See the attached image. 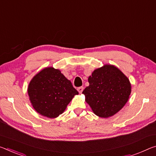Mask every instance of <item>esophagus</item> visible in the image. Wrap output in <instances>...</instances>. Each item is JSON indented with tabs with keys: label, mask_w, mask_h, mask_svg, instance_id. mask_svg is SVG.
<instances>
[{
	"label": "esophagus",
	"mask_w": 156,
	"mask_h": 156,
	"mask_svg": "<svg viewBox=\"0 0 156 156\" xmlns=\"http://www.w3.org/2000/svg\"><path fill=\"white\" fill-rule=\"evenodd\" d=\"M78 92L80 93V94H81L83 92V90H84V87H78Z\"/></svg>",
	"instance_id": "obj_1"
}]
</instances>
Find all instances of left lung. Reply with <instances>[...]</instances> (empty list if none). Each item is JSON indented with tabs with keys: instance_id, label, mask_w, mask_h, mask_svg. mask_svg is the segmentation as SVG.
Wrapping results in <instances>:
<instances>
[{
	"instance_id": "8db88e82",
	"label": "left lung",
	"mask_w": 156,
	"mask_h": 156,
	"mask_svg": "<svg viewBox=\"0 0 156 156\" xmlns=\"http://www.w3.org/2000/svg\"><path fill=\"white\" fill-rule=\"evenodd\" d=\"M90 85L83 94L96 115L108 118L126 105L131 93L129 79L117 66L105 65L95 69L88 78Z\"/></svg>"
}]
</instances>
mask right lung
<instances>
[{
	"label": "right lung",
	"instance_id": "obj_1",
	"mask_svg": "<svg viewBox=\"0 0 156 156\" xmlns=\"http://www.w3.org/2000/svg\"><path fill=\"white\" fill-rule=\"evenodd\" d=\"M28 94L31 105L44 117H58L78 92L60 69L49 66L36 74L30 82Z\"/></svg>",
	"mask_w": 156,
	"mask_h": 156
}]
</instances>
